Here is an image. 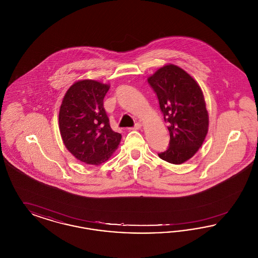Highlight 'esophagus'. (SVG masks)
Listing matches in <instances>:
<instances>
[{
	"label": "esophagus",
	"mask_w": 258,
	"mask_h": 258,
	"mask_svg": "<svg viewBox=\"0 0 258 258\" xmlns=\"http://www.w3.org/2000/svg\"><path fill=\"white\" fill-rule=\"evenodd\" d=\"M141 126H142V125H141V123H136L135 124V126L133 127V130H140V128H141Z\"/></svg>",
	"instance_id": "1"
}]
</instances>
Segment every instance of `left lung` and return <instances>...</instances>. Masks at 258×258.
<instances>
[{
    "label": "left lung",
    "instance_id": "1",
    "mask_svg": "<svg viewBox=\"0 0 258 258\" xmlns=\"http://www.w3.org/2000/svg\"><path fill=\"white\" fill-rule=\"evenodd\" d=\"M148 82L158 97L170 135L169 147L159 157L173 164L184 163L202 146L208 133L202 90L189 74L172 63L159 69Z\"/></svg>",
    "mask_w": 258,
    "mask_h": 258
}]
</instances>
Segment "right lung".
Masks as SVG:
<instances>
[{"mask_svg": "<svg viewBox=\"0 0 258 258\" xmlns=\"http://www.w3.org/2000/svg\"><path fill=\"white\" fill-rule=\"evenodd\" d=\"M109 85L85 79L67 91L59 112V128L66 148L77 160L98 165L109 160L122 135L112 131L103 108Z\"/></svg>", "mask_w": 258, "mask_h": 258, "instance_id": "right-lung-1", "label": "right lung"}]
</instances>
